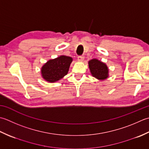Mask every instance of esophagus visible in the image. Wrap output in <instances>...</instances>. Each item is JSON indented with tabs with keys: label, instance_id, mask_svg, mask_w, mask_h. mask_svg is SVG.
I'll list each match as a JSON object with an SVG mask.
<instances>
[{
	"label": "esophagus",
	"instance_id": "obj_1",
	"mask_svg": "<svg viewBox=\"0 0 149 149\" xmlns=\"http://www.w3.org/2000/svg\"><path fill=\"white\" fill-rule=\"evenodd\" d=\"M84 59V57L83 56H79L78 57V60L79 62H82Z\"/></svg>",
	"mask_w": 149,
	"mask_h": 149
}]
</instances>
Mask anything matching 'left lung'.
<instances>
[{"label":"left lung","mask_w":149,"mask_h":149,"mask_svg":"<svg viewBox=\"0 0 149 149\" xmlns=\"http://www.w3.org/2000/svg\"><path fill=\"white\" fill-rule=\"evenodd\" d=\"M89 68L93 77L98 80H104L109 77V69L107 65L98 60H91L89 61Z\"/></svg>","instance_id":"obj_1"}]
</instances>
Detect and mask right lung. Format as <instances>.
<instances>
[{
  "instance_id": "right-lung-1",
  "label": "right lung",
  "mask_w": 149,
  "mask_h": 149,
  "mask_svg": "<svg viewBox=\"0 0 149 149\" xmlns=\"http://www.w3.org/2000/svg\"><path fill=\"white\" fill-rule=\"evenodd\" d=\"M72 61L71 57L65 55L49 60L41 69L42 78L49 82H55L60 80L68 74Z\"/></svg>"
}]
</instances>
